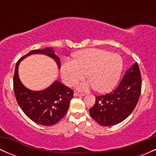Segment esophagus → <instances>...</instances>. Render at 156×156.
Listing matches in <instances>:
<instances>
[{
    "label": "esophagus",
    "mask_w": 156,
    "mask_h": 156,
    "mask_svg": "<svg viewBox=\"0 0 156 156\" xmlns=\"http://www.w3.org/2000/svg\"><path fill=\"white\" fill-rule=\"evenodd\" d=\"M74 96L75 97H81V96H84L83 94H80V93L78 92H75L74 93Z\"/></svg>",
    "instance_id": "esophagus-1"
}]
</instances>
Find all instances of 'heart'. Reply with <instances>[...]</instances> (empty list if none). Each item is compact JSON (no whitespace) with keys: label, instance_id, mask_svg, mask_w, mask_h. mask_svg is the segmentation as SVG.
<instances>
[{"label":"heart","instance_id":"obj_1","mask_svg":"<svg viewBox=\"0 0 156 156\" xmlns=\"http://www.w3.org/2000/svg\"><path fill=\"white\" fill-rule=\"evenodd\" d=\"M75 61L65 59L61 65L63 81L72 86L86 76L89 80L80 83L78 89L95 88L98 92H109L117 85L122 71L121 56L117 53L98 48H88L78 52Z\"/></svg>","mask_w":156,"mask_h":156}]
</instances>
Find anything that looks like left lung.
Listing matches in <instances>:
<instances>
[{
    "instance_id": "obj_1",
    "label": "left lung",
    "mask_w": 156,
    "mask_h": 156,
    "mask_svg": "<svg viewBox=\"0 0 156 156\" xmlns=\"http://www.w3.org/2000/svg\"><path fill=\"white\" fill-rule=\"evenodd\" d=\"M141 78L134 63L125 73L119 85L109 94L96 97L89 109L91 117L102 126H112L125 120L133 112L141 94Z\"/></svg>"
}]
</instances>
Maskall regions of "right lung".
Here are the masks:
<instances>
[{"label": "right lung", "instance_id": "add662e5", "mask_svg": "<svg viewBox=\"0 0 156 156\" xmlns=\"http://www.w3.org/2000/svg\"><path fill=\"white\" fill-rule=\"evenodd\" d=\"M34 54H42L53 58L60 69L61 62L52 48L34 50L22 57L15 66L14 91L16 100L23 112L37 124L51 126L58 122L67 114L73 92L58 80H55L48 88L34 91L23 85L19 78L18 69L21 61Z\"/></svg>", "mask_w": 156, "mask_h": 156}]
</instances>
